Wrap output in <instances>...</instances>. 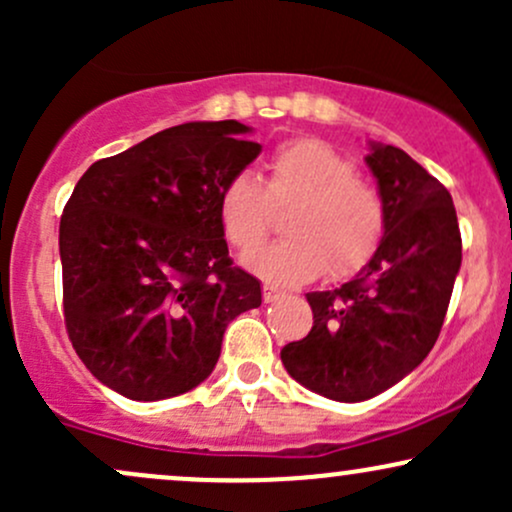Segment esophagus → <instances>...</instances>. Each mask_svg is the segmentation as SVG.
<instances>
[{
  "mask_svg": "<svg viewBox=\"0 0 512 512\" xmlns=\"http://www.w3.org/2000/svg\"><path fill=\"white\" fill-rule=\"evenodd\" d=\"M281 296V291L279 289H274V286H269V284H264V289H262V298H264V303H274L276 298Z\"/></svg>",
  "mask_w": 512,
  "mask_h": 512,
  "instance_id": "34e87169",
  "label": "esophagus"
}]
</instances>
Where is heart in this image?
Segmentation results:
<instances>
[{"label": "heart", "mask_w": 512, "mask_h": 512, "mask_svg": "<svg viewBox=\"0 0 512 512\" xmlns=\"http://www.w3.org/2000/svg\"><path fill=\"white\" fill-rule=\"evenodd\" d=\"M356 163L320 139H293L269 158L267 187L250 170L231 175L219 195L223 236L251 255L271 232L274 208L292 207L290 236L245 267L269 284H305L322 272L349 276L378 250L385 233V207L378 192L356 178Z\"/></svg>", "instance_id": "heart-1"}]
</instances>
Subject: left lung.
Instances as JSON below:
<instances>
[{"mask_svg": "<svg viewBox=\"0 0 512 512\" xmlns=\"http://www.w3.org/2000/svg\"><path fill=\"white\" fill-rule=\"evenodd\" d=\"M385 207L378 250L354 279L308 293L313 330L281 349L293 380L334 402L390 390L436 344L462 264L450 192L390 144L366 156Z\"/></svg>", "mask_w": 512, "mask_h": 512, "instance_id": "obj_1", "label": "left lung"}]
</instances>
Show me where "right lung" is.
<instances>
[{
    "mask_svg": "<svg viewBox=\"0 0 512 512\" xmlns=\"http://www.w3.org/2000/svg\"><path fill=\"white\" fill-rule=\"evenodd\" d=\"M236 120L185 122L81 175L60 221L64 325L122 397L168 399L207 380L233 317L262 305L228 257L219 195L262 146Z\"/></svg>",
    "mask_w": 512,
    "mask_h": 512,
    "instance_id": "right-lung-1",
    "label": "right lung"
}]
</instances>
